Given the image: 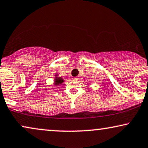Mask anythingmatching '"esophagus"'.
Instances as JSON below:
<instances>
[{
  "instance_id": "1",
  "label": "esophagus",
  "mask_w": 148,
  "mask_h": 148,
  "mask_svg": "<svg viewBox=\"0 0 148 148\" xmlns=\"http://www.w3.org/2000/svg\"><path fill=\"white\" fill-rule=\"evenodd\" d=\"M73 79L74 80H76V81H77V80L79 79V77H73Z\"/></svg>"
}]
</instances>
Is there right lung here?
<instances>
[{"label":"right lung","mask_w":148,"mask_h":148,"mask_svg":"<svg viewBox=\"0 0 148 148\" xmlns=\"http://www.w3.org/2000/svg\"><path fill=\"white\" fill-rule=\"evenodd\" d=\"M63 82V79L61 77H56L55 79V84L56 85H59L61 84Z\"/></svg>","instance_id":"obj_1"}]
</instances>
